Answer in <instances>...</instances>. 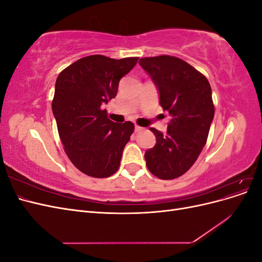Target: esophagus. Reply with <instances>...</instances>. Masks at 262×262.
Masks as SVG:
<instances>
[{
  "label": "esophagus",
  "mask_w": 262,
  "mask_h": 262,
  "mask_svg": "<svg viewBox=\"0 0 262 262\" xmlns=\"http://www.w3.org/2000/svg\"><path fill=\"white\" fill-rule=\"evenodd\" d=\"M143 130H144V128H142V126H139V125H136V129H134V131L136 132H141Z\"/></svg>",
  "instance_id": "34e87169"
}]
</instances>
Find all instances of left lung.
Segmentation results:
<instances>
[{
    "label": "left lung",
    "instance_id": "obj_1",
    "mask_svg": "<svg viewBox=\"0 0 262 262\" xmlns=\"http://www.w3.org/2000/svg\"><path fill=\"white\" fill-rule=\"evenodd\" d=\"M139 63L160 91V104L170 115L167 132L150 128L156 144L148 148V170L160 179L184 175L199 157L207 143L214 104L211 86L199 71L172 55L141 58Z\"/></svg>",
    "mask_w": 262,
    "mask_h": 262
}]
</instances>
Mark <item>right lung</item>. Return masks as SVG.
<instances>
[{
	"label": "right lung",
	"instance_id": "obj_1",
	"mask_svg": "<svg viewBox=\"0 0 262 262\" xmlns=\"http://www.w3.org/2000/svg\"><path fill=\"white\" fill-rule=\"evenodd\" d=\"M138 59L89 55L66 68L57 78L52 112L60 140L70 161L87 176L106 178L120 166L134 124L112 121L102 106L116 97L119 81Z\"/></svg>",
	"mask_w": 262,
	"mask_h": 262
}]
</instances>
